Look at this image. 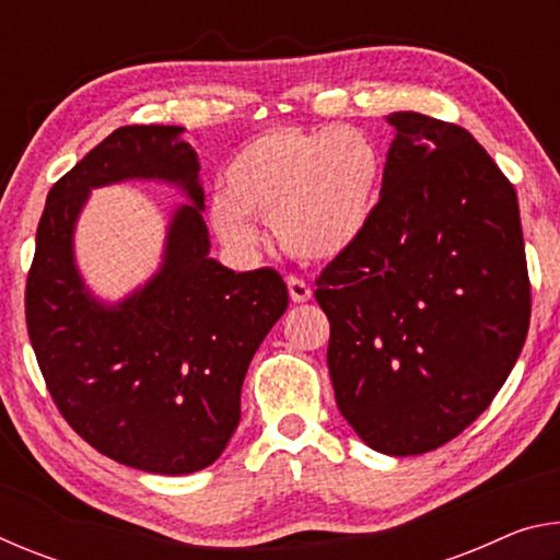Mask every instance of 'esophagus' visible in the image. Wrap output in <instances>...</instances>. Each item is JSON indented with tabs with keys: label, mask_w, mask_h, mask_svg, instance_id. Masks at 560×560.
Returning <instances> with one entry per match:
<instances>
[{
	"label": "esophagus",
	"mask_w": 560,
	"mask_h": 560,
	"mask_svg": "<svg viewBox=\"0 0 560 560\" xmlns=\"http://www.w3.org/2000/svg\"><path fill=\"white\" fill-rule=\"evenodd\" d=\"M287 287H289V296H291L293 303H306L311 299V287L303 279L289 277Z\"/></svg>",
	"instance_id": "1"
}]
</instances>
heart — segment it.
I'll use <instances>...</instances> for the list:
<instances>
[{
    "label": "heart",
    "instance_id": "obj_1",
    "mask_svg": "<svg viewBox=\"0 0 560 560\" xmlns=\"http://www.w3.org/2000/svg\"><path fill=\"white\" fill-rule=\"evenodd\" d=\"M385 175L383 150L355 126H277L236 150L224 195L210 202L214 234L236 252L259 242L252 220L271 224L283 252L330 261L363 240Z\"/></svg>",
    "mask_w": 560,
    "mask_h": 560
}]
</instances>
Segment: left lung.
Segmentation results:
<instances>
[{
	"instance_id": "8db88e82",
	"label": "left lung",
	"mask_w": 560,
	"mask_h": 560,
	"mask_svg": "<svg viewBox=\"0 0 560 560\" xmlns=\"http://www.w3.org/2000/svg\"><path fill=\"white\" fill-rule=\"evenodd\" d=\"M368 232L316 279L340 415L410 457L457 438L524 348L530 287L514 185L467 130L397 110Z\"/></svg>"
}]
</instances>
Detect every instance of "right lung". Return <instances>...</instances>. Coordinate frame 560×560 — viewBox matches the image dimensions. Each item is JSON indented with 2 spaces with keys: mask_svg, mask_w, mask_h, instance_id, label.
Listing matches in <instances>:
<instances>
[{
  "mask_svg": "<svg viewBox=\"0 0 560 560\" xmlns=\"http://www.w3.org/2000/svg\"><path fill=\"white\" fill-rule=\"evenodd\" d=\"M179 126L113 130L46 197L26 279V328L66 422L101 454L150 474H192L224 452L242 417L246 368L289 306L273 269L236 273L210 257L200 160ZM163 182L171 211L153 278L101 300L74 261L90 192Z\"/></svg>",
  "mask_w": 560,
  "mask_h": 560,
  "instance_id": "right-lung-1",
  "label": "right lung"
}]
</instances>
